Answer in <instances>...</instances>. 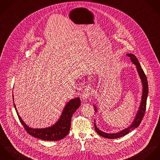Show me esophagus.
<instances>
[{"mask_svg": "<svg viewBox=\"0 0 160 160\" xmlns=\"http://www.w3.org/2000/svg\"><path fill=\"white\" fill-rule=\"evenodd\" d=\"M91 94V90L90 88H89V87L88 88H86L84 89L82 94V96H81V99L82 101H87L88 99L89 96Z\"/></svg>", "mask_w": 160, "mask_h": 160, "instance_id": "1", "label": "esophagus"}]
</instances>
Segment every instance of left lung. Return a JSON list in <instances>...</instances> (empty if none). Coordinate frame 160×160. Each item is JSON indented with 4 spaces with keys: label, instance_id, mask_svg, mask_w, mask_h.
<instances>
[{
    "label": "left lung",
    "instance_id": "8db88e82",
    "mask_svg": "<svg viewBox=\"0 0 160 160\" xmlns=\"http://www.w3.org/2000/svg\"><path fill=\"white\" fill-rule=\"evenodd\" d=\"M127 55L129 57L131 62L136 66L137 71L138 72V74H139V77L142 82V95L141 104L139 107V110H138V112L135 116V118L131 124H130L126 128H125L124 129H123L117 133H107V132H104L101 131L100 129H99L97 128L96 124L95 123V120H94V126L96 131L101 136L104 137L105 138H107V139H117V138H119L123 137L125 135H126L130 131H131L132 130L134 129L135 128H136L139 126V125L141 123V121H142L143 117L144 116V114H145L146 104H147V98L148 92V82H147V77L145 75V73L141 68V64L139 62L138 58L132 54L128 53L127 54ZM94 107L95 112H98L97 107L96 106H94Z\"/></svg>",
    "mask_w": 160,
    "mask_h": 160
}]
</instances>
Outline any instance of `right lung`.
<instances>
[{"instance_id": "1", "label": "right lung", "mask_w": 160, "mask_h": 160, "mask_svg": "<svg viewBox=\"0 0 160 160\" xmlns=\"http://www.w3.org/2000/svg\"><path fill=\"white\" fill-rule=\"evenodd\" d=\"M14 100V98H13ZM81 104L79 98L71 99L64 107L59 120L52 126L45 128H32L26 124L18 114L13 101L19 120L25 130L32 136L44 141H59L64 138L69 133L71 128L72 115Z\"/></svg>"}]
</instances>
